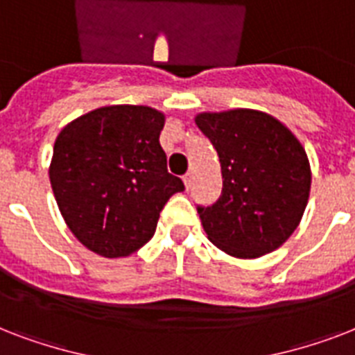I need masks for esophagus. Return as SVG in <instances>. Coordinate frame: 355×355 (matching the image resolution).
Returning <instances> with one entry per match:
<instances>
[{"mask_svg":"<svg viewBox=\"0 0 355 355\" xmlns=\"http://www.w3.org/2000/svg\"><path fill=\"white\" fill-rule=\"evenodd\" d=\"M191 184H193V173H188V175H184V186H186V189L191 188Z\"/></svg>","mask_w":355,"mask_h":355,"instance_id":"34e87169","label":"esophagus"}]
</instances>
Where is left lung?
Listing matches in <instances>:
<instances>
[{"instance_id": "8db88e82", "label": "left lung", "mask_w": 355, "mask_h": 355, "mask_svg": "<svg viewBox=\"0 0 355 355\" xmlns=\"http://www.w3.org/2000/svg\"><path fill=\"white\" fill-rule=\"evenodd\" d=\"M195 123L221 164V197L197 208L208 239L237 259L282 247L300 225L311 188L300 139L280 119L252 108L200 112Z\"/></svg>"}]
</instances>
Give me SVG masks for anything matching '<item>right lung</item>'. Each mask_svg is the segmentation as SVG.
<instances>
[{
  "instance_id": "obj_1",
  "label": "right lung",
  "mask_w": 355,
  "mask_h": 355,
  "mask_svg": "<svg viewBox=\"0 0 355 355\" xmlns=\"http://www.w3.org/2000/svg\"><path fill=\"white\" fill-rule=\"evenodd\" d=\"M166 114L112 105L83 114L58 132L49 180L77 239L103 258H125L155 236L169 197L182 191L167 173L160 132Z\"/></svg>"
}]
</instances>
